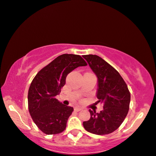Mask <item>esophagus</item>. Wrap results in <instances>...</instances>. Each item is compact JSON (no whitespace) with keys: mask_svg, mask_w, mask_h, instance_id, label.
Here are the masks:
<instances>
[{"mask_svg":"<svg viewBox=\"0 0 156 156\" xmlns=\"http://www.w3.org/2000/svg\"><path fill=\"white\" fill-rule=\"evenodd\" d=\"M74 110H75V111L78 112V111H80V110H81L82 108H79V107H76V108H74Z\"/></svg>","mask_w":156,"mask_h":156,"instance_id":"obj_1","label":"esophagus"}]
</instances>
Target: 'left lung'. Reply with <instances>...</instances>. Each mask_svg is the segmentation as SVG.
<instances>
[{
	"instance_id": "obj_1",
	"label": "left lung",
	"mask_w": 156,
	"mask_h": 156,
	"mask_svg": "<svg viewBox=\"0 0 156 156\" xmlns=\"http://www.w3.org/2000/svg\"><path fill=\"white\" fill-rule=\"evenodd\" d=\"M83 57L97 78V103L103 105L100 112L89 110L91 118L83 123L87 132L98 135L110 134L124 121L129 109L131 95L119 73L99 56Z\"/></svg>"
}]
</instances>
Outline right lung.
<instances>
[{
    "instance_id": "add662e5",
    "label": "right lung",
    "mask_w": 156,
    "mask_h": 156,
    "mask_svg": "<svg viewBox=\"0 0 156 156\" xmlns=\"http://www.w3.org/2000/svg\"><path fill=\"white\" fill-rule=\"evenodd\" d=\"M87 64L76 54H65L44 67L33 78L28 91V108L34 123L46 134L62 132L73 108L56 99L68 73Z\"/></svg>"
}]
</instances>
